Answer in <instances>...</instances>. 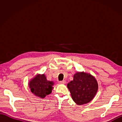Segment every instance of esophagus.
<instances>
[{"mask_svg": "<svg viewBox=\"0 0 122 122\" xmlns=\"http://www.w3.org/2000/svg\"><path fill=\"white\" fill-rule=\"evenodd\" d=\"M59 83L60 84H66V81L65 80H63V81H59Z\"/></svg>", "mask_w": 122, "mask_h": 122, "instance_id": "esophagus-1", "label": "esophagus"}]
</instances>
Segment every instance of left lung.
I'll return each mask as SVG.
<instances>
[{
	"mask_svg": "<svg viewBox=\"0 0 122 122\" xmlns=\"http://www.w3.org/2000/svg\"><path fill=\"white\" fill-rule=\"evenodd\" d=\"M74 102L77 105L89 103L93 100L98 90V83L95 77L90 74L77 72L73 81L67 85Z\"/></svg>",
	"mask_w": 122,
	"mask_h": 122,
	"instance_id": "1",
	"label": "left lung"
}]
</instances>
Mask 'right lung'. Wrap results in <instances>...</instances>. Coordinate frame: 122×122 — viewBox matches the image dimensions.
I'll return each mask as SVG.
<instances>
[{
  "label": "right lung",
  "instance_id": "right-lung-1",
  "mask_svg": "<svg viewBox=\"0 0 122 122\" xmlns=\"http://www.w3.org/2000/svg\"><path fill=\"white\" fill-rule=\"evenodd\" d=\"M53 81H48L45 74H38L31 80L29 86L31 91L37 97L44 98L52 92Z\"/></svg>",
  "mask_w": 122,
  "mask_h": 122
}]
</instances>
